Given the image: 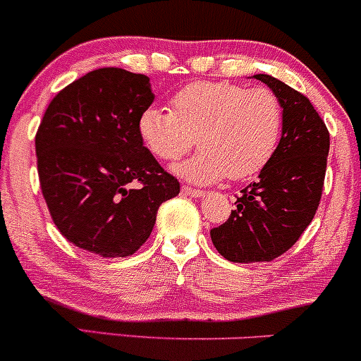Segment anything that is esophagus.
<instances>
[{"label": "esophagus", "instance_id": "34e87169", "mask_svg": "<svg viewBox=\"0 0 361 361\" xmlns=\"http://www.w3.org/2000/svg\"><path fill=\"white\" fill-rule=\"evenodd\" d=\"M181 192H183L185 195H188V197H195V198L205 197L204 190H197V188H193V186H188V185L181 186Z\"/></svg>", "mask_w": 361, "mask_h": 361}]
</instances>
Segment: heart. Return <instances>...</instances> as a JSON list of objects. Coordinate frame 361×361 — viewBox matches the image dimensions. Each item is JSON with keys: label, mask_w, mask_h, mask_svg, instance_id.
I'll return each instance as SVG.
<instances>
[{"label": "heart", "mask_w": 361, "mask_h": 361, "mask_svg": "<svg viewBox=\"0 0 361 361\" xmlns=\"http://www.w3.org/2000/svg\"><path fill=\"white\" fill-rule=\"evenodd\" d=\"M283 110L268 88L198 81L178 90L171 110L147 106L139 117L144 146L161 161H176L195 144L197 154L176 171L195 183L258 175L279 147Z\"/></svg>", "instance_id": "1"}]
</instances>
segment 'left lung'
<instances>
[{
	"instance_id": "left-lung-1",
	"label": "left lung",
	"mask_w": 361,
	"mask_h": 361,
	"mask_svg": "<svg viewBox=\"0 0 361 361\" xmlns=\"http://www.w3.org/2000/svg\"><path fill=\"white\" fill-rule=\"evenodd\" d=\"M279 97L281 137L258 181L241 190L222 226L210 238L233 263L271 261L293 246L312 222L324 186L329 132L307 97L268 74H256Z\"/></svg>"
}]
</instances>
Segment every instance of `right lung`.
<instances>
[{"mask_svg":"<svg viewBox=\"0 0 361 361\" xmlns=\"http://www.w3.org/2000/svg\"><path fill=\"white\" fill-rule=\"evenodd\" d=\"M152 102L146 74L102 68L49 103L35 135L37 169L52 221L74 246L103 258L134 255L159 205L180 193L139 135Z\"/></svg>","mask_w":361,"mask_h":361,"instance_id":"add662e5","label":"right lung"}]
</instances>
